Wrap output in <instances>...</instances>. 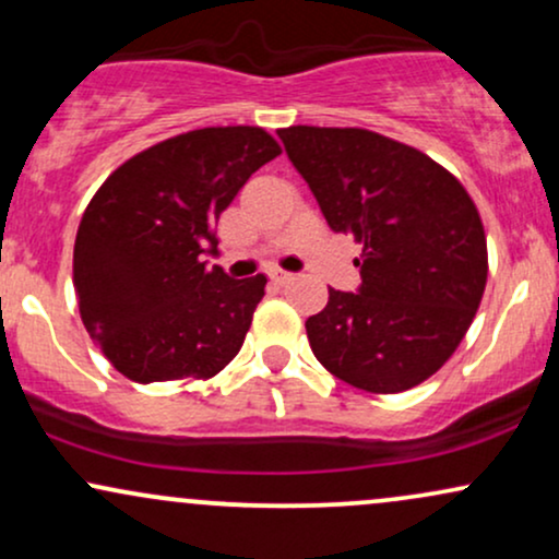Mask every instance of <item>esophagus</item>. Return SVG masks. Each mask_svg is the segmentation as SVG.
<instances>
[{
	"label": "esophagus",
	"instance_id": "34e87169",
	"mask_svg": "<svg viewBox=\"0 0 559 559\" xmlns=\"http://www.w3.org/2000/svg\"><path fill=\"white\" fill-rule=\"evenodd\" d=\"M271 281L275 286H286V284H292V281H294V273L275 267V271H271Z\"/></svg>",
	"mask_w": 559,
	"mask_h": 559
}]
</instances>
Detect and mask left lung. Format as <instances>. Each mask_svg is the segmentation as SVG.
<instances>
[{
	"label": "left lung",
	"mask_w": 559,
	"mask_h": 559,
	"mask_svg": "<svg viewBox=\"0 0 559 559\" xmlns=\"http://www.w3.org/2000/svg\"><path fill=\"white\" fill-rule=\"evenodd\" d=\"M329 226L362 243L360 292L329 288L312 355L370 394L431 378L471 329L489 275L478 207L436 159L368 128H281Z\"/></svg>",
	"instance_id": "left-lung-1"
}]
</instances>
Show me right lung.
Instances as JSON below:
<instances>
[{"label": "right lung", "mask_w": 559, "mask_h": 559, "mask_svg": "<svg viewBox=\"0 0 559 559\" xmlns=\"http://www.w3.org/2000/svg\"><path fill=\"white\" fill-rule=\"evenodd\" d=\"M281 155L260 126L197 128L126 159L96 189L73 249L81 320L126 378L207 381L239 355L265 297L262 273L234 281L204 254L254 170Z\"/></svg>", "instance_id": "right-lung-1"}]
</instances>
